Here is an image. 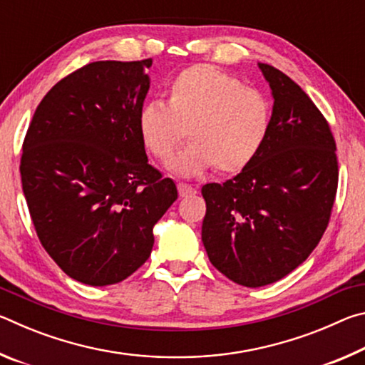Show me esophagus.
Segmentation results:
<instances>
[{"mask_svg": "<svg viewBox=\"0 0 365 365\" xmlns=\"http://www.w3.org/2000/svg\"><path fill=\"white\" fill-rule=\"evenodd\" d=\"M177 188H178V195L182 197H188V196H193L196 195V190L191 187V185L187 183H177Z\"/></svg>", "mask_w": 365, "mask_h": 365, "instance_id": "1", "label": "esophagus"}]
</instances>
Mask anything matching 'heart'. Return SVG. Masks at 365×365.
Here are the masks:
<instances>
[{"label": "heart", "instance_id": "obj_1", "mask_svg": "<svg viewBox=\"0 0 365 365\" xmlns=\"http://www.w3.org/2000/svg\"><path fill=\"white\" fill-rule=\"evenodd\" d=\"M272 127V103L261 90L211 64H196L178 73L169 86L168 104L145 103L138 130L146 150L168 163L188 132L191 145L172 160L180 175L211 168L237 174L261 153Z\"/></svg>", "mask_w": 365, "mask_h": 365}]
</instances>
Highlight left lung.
<instances>
[{
  "label": "left lung",
  "instance_id": "1",
  "mask_svg": "<svg viewBox=\"0 0 365 365\" xmlns=\"http://www.w3.org/2000/svg\"><path fill=\"white\" fill-rule=\"evenodd\" d=\"M274 96L272 127L256 159L225 183L201 188V238L209 261L257 288L302 264L329 225L338 187L329 122L298 83L259 63Z\"/></svg>",
  "mask_w": 365,
  "mask_h": 365
}]
</instances>
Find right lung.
<instances>
[{"label":"right lung","mask_w":365,"mask_h":365,"mask_svg":"<svg viewBox=\"0 0 365 365\" xmlns=\"http://www.w3.org/2000/svg\"><path fill=\"white\" fill-rule=\"evenodd\" d=\"M153 59L96 61L53 86L22 145L21 178L43 248L71 279L114 285L150 257L177 200L148 164L138 113Z\"/></svg>","instance_id":"right-lung-1"}]
</instances>
